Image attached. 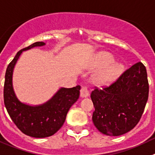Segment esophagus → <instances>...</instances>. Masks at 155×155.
<instances>
[{
  "label": "esophagus",
  "mask_w": 155,
  "mask_h": 155,
  "mask_svg": "<svg viewBox=\"0 0 155 155\" xmlns=\"http://www.w3.org/2000/svg\"><path fill=\"white\" fill-rule=\"evenodd\" d=\"M90 95V93H89L88 87H86V86H83L80 90V96L82 97H87Z\"/></svg>",
  "instance_id": "34e87169"
}]
</instances>
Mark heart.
Listing matches in <instances>:
<instances>
[{"mask_svg": "<svg viewBox=\"0 0 155 155\" xmlns=\"http://www.w3.org/2000/svg\"><path fill=\"white\" fill-rule=\"evenodd\" d=\"M112 57L109 54L102 53L99 56L98 66L101 67L104 64L100 72L97 74L96 80L101 84H107L111 82L122 71V66L118 63L111 62Z\"/></svg>", "mask_w": 155, "mask_h": 155, "instance_id": "1", "label": "heart"}]
</instances>
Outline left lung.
Segmentation results:
<instances>
[{
  "mask_svg": "<svg viewBox=\"0 0 155 155\" xmlns=\"http://www.w3.org/2000/svg\"><path fill=\"white\" fill-rule=\"evenodd\" d=\"M148 94L146 67L139 61L126 69L110 86L101 90L95 87L92 91L94 126L107 136L126 134L140 120Z\"/></svg>",
  "mask_w": 155,
  "mask_h": 155,
  "instance_id": "8db88e82",
  "label": "left lung"
}]
</instances>
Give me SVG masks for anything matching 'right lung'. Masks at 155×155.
Listing matches in <instances>:
<instances>
[{
  "instance_id": "right-lung-1",
  "label": "right lung",
  "mask_w": 155,
  "mask_h": 155,
  "mask_svg": "<svg viewBox=\"0 0 155 155\" xmlns=\"http://www.w3.org/2000/svg\"><path fill=\"white\" fill-rule=\"evenodd\" d=\"M36 42L21 49L9 63L5 73L4 102L9 116L24 134L35 138H44L54 135L64 124L67 113L79 97L80 86L61 88L48 102L38 106L21 103L16 97L12 87L13 69L21 52L34 47L44 45Z\"/></svg>"
}]
</instances>
